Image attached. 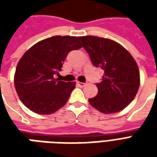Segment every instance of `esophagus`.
<instances>
[{
	"label": "esophagus",
	"instance_id": "obj_1",
	"mask_svg": "<svg viewBox=\"0 0 157 157\" xmlns=\"http://www.w3.org/2000/svg\"><path fill=\"white\" fill-rule=\"evenodd\" d=\"M76 84H77V86H79L80 87H84V86H86V83H83V82H76Z\"/></svg>",
	"mask_w": 157,
	"mask_h": 157
}]
</instances>
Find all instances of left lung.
Listing matches in <instances>:
<instances>
[{"mask_svg": "<svg viewBox=\"0 0 157 157\" xmlns=\"http://www.w3.org/2000/svg\"><path fill=\"white\" fill-rule=\"evenodd\" d=\"M79 39L93 65L104 71L102 81L97 84L98 95L89 99L90 104L103 113L120 112L134 100L140 87L137 63L126 48L112 39L95 36Z\"/></svg>", "mask_w": 157, "mask_h": 157, "instance_id": "left-lung-1", "label": "left lung"}]
</instances>
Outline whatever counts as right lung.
Returning <instances> with one entry per match:
<instances>
[{
    "instance_id": "1",
    "label": "right lung",
    "mask_w": 157,
    "mask_h": 157,
    "mask_svg": "<svg viewBox=\"0 0 157 157\" xmlns=\"http://www.w3.org/2000/svg\"><path fill=\"white\" fill-rule=\"evenodd\" d=\"M80 37L54 36L29 48L17 63L14 85L19 98L33 112L51 114L68 101L75 82L55 78L69 52L82 47Z\"/></svg>"
}]
</instances>
